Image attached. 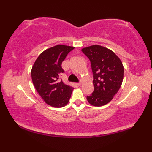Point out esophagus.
I'll use <instances>...</instances> for the list:
<instances>
[{"mask_svg": "<svg viewBox=\"0 0 152 152\" xmlns=\"http://www.w3.org/2000/svg\"><path fill=\"white\" fill-rule=\"evenodd\" d=\"M82 80H80V82H78V83H77L76 84L78 85V86H81V85H82Z\"/></svg>", "mask_w": 152, "mask_h": 152, "instance_id": "1", "label": "esophagus"}]
</instances>
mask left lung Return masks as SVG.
<instances>
[{"label": "left lung", "mask_w": 152, "mask_h": 152, "mask_svg": "<svg viewBox=\"0 0 152 152\" xmlns=\"http://www.w3.org/2000/svg\"><path fill=\"white\" fill-rule=\"evenodd\" d=\"M82 51L91 62L93 76L94 91L87 100L95 106L108 104L121 86L124 73L122 62L112 50L99 45Z\"/></svg>", "instance_id": "1"}]
</instances>
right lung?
Here are the masks:
<instances>
[{"mask_svg":"<svg viewBox=\"0 0 152 152\" xmlns=\"http://www.w3.org/2000/svg\"><path fill=\"white\" fill-rule=\"evenodd\" d=\"M74 47L57 45L44 51L33 64L32 80L35 89L45 102L53 107H63L68 104L73 88L59 81L64 71L61 64Z\"/></svg>","mask_w":152,"mask_h":152,"instance_id":"right-lung-1","label":"right lung"}]
</instances>
